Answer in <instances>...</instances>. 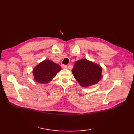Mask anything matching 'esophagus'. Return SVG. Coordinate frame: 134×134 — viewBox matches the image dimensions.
<instances>
[{"instance_id":"1","label":"esophagus","mask_w":134,"mask_h":134,"mask_svg":"<svg viewBox=\"0 0 134 134\" xmlns=\"http://www.w3.org/2000/svg\"><path fill=\"white\" fill-rule=\"evenodd\" d=\"M62 67L63 69H67L68 66L67 65H65V64H62Z\"/></svg>"}]
</instances>
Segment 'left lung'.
<instances>
[{
    "label": "left lung",
    "mask_w": 134,
    "mask_h": 134,
    "mask_svg": "<svg viewBox=\"0 0 134 134\" xmlns=\"http://www.w3.org/2000/svg\"><path fill=\"white\" fill-rule=\"evenodd\" d=\"M102 69L99 65L82 59L76 61L72 69L74 78L82 86H88L98 82L101 78Z\"/></svg>",
    "instance_id": "1"
}]
</instances>
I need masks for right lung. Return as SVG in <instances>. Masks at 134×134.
I'll use <instances>...</instances> for the list:
<instances>
[{
    "instance_id": "obj_1",
    "label": "right lung",
    "mask_w": 134,
    "mask_h": 134,
    "mask_svg": "<svg viewBox=\"0 0 134 134\" xmlns=\"http://www.w3.org/2000/svg\"><path fill=\"white\" fill-rule=\"evenodd\" d=\"M60 70V66L52 61L44 60L35 67L33 72L37 82L47 83L52 80Z\"/></svg>"
}]
</instances>
